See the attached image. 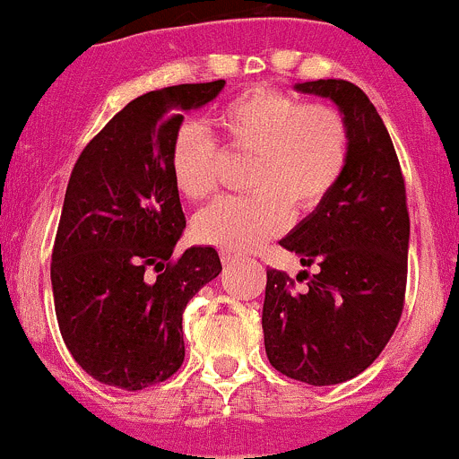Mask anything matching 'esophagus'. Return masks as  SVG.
Instances as JSON below:
<instances>
[{"mask_svg":"<svg viewBox=\"0 0 459 459\" xmlns=\"http://www.w3.org/2000/svg\"><path fill=\"white\" fill-rule=\"evenodd\" d=\"M221 261H223V265H234L236 261H238V254H234V252H221Z\"/></svg>","mask_w":459,"mask_h":459,"instance_id":"34e87169","label":"esophagus"}]
</instances>
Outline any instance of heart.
<instances>
[{
    "label": "heart",
    "mask_w": 459,
    "mask_h": 459,
    "mask_svg": "<svg viewBox=\"0 0 459 459\" xmlns=\"http://www.w3.org/2000/svg\"><path fill=\"white\" fill-rule=\"evenodd\" d=\"M228 153L252 156L247 196H225L194 221L201 243L225 252L261 247L294 214L315 212L342 180L351 158V125L333 104H307L285 91L258 86L230 100L214 117ZM169 165L178 192L205 201L219 189L223 153L210 134L183 125L171 138Z\"/></svg>",
    "instance_id": "heart-1"
}]
</instances>
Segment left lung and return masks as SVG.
I'll return each instance as SVG.
<instances>
[{
  "label": "left lung",
  "mask_w": 459,
  "mask_h": 459,
  "mask_svg": "<svg viewBox=\"0 0 459 459\" xmlns=\"http://www.w3.org/2000/svg\"><path fill=\"white\" fill-rule=\"evenodd\" d=\"M297 91L330 98L351 125V158L334 192L281 247L316 265L306 290L267 270L263 337L270 364L310 385L364 373L399 324L406 297V185L393 140L368 95L346 80H316ZM301 274L297 281H303Z\"/></svg>",
  "instance_id": "8db88e82"
}]
</instances>
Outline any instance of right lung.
I'll return each mask as SVG.
<instances>
[{
    "label": "right lung",
    "instance_id": "right-lung-1",
    "mask_svg": "<svg viewBox=\"0 0 459 459\" xmlns=\"http://www.w3.org/2000/svg\"><path fill=\"white\" fill-rule=\"evenodd\" d=\"M225 80L131 100L82 149L57 225L51 283L74 359L107 385L143 390L183 366V312L221 274L214 247L174 256L185 230L169 165L178 111L214 100Z\"/></svg>",
    "mask_w": 459,
    "mask_h": 459
}]
</instances>
